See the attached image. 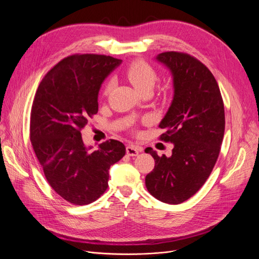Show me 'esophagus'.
<instances>
[{"mask_svg":"<svg viewBox=\"0 0 259 259\" xmlns=\"http://www.w3.org/2000/svg\"><path fill=\"white\" fill-rule=\"evenodd\" d=\"M141 148H139L138 146H134V145H128L126 148V152L129 156H137L139 155V153L141 152Z\"/></svg>","mask_w":259,"mask_h":259,"instance_id":"obj_1","label":"esophagus"}]
</instances>
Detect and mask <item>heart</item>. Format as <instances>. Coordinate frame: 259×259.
Returning a JSON list of instances; mask_svg holds the SVG:
<instances>
[{
    "label": "heart",
    "mask_w": 259,
    "mask_h": 259,
    "mask_svg": "<svg viewBox=\"0 0 259 259\" xmlns=\"http://www.w3.org/2000/svg\"><path fill=\"white\" fill-rule=\"evenodd\" d=\"M126 76L130 83L139 91L144 92L151 90L156 80V73L153 68L144 61H134L126 69ZM112 83H109L105 87V94L111 90Z\"/></svg>",
    "instance_id": "obj_1"
}]
</instances>
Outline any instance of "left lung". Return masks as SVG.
Masks as SVG:
<instances>
[{"label": "left lung", "instance_id": "8db88e82", "mask_svg": "<svg viewBox=\"0 0 259 259\" xmlns=\"http://www.w3.org/2000/svg\"><path fill=\"white\" fill-rule=\"evenodd\" d=\"M155 60L171 72L173 99L158 127L160 140L174 145L172 155L158 156L146 187L156 199L178 205L206 183L219 157L225 133V109L217 81L208 68L189 54L168 51Z\"/></svg>", "mask_w": 259, "mask_h": 259}]
</instances>
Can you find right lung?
<instances>
[{"instance_id": "right-lung-1", "label": "right lung", "mask_w": 259, "mask_h": 259, "mask_svg": "<svg viewBox=\"0 0 259 259\" xmlns=\"http://www.w3.org/2000/svg\"><path fill=\"white\" fill-rule=\"evenodd\" d=\"M121 60L101 54L65 58L45 75L30 115V141L51 188L72 205L97 200L108 188L109 169L126 153L109 140L92 150L80 130L99 110V92Z\"/></svg>"}]
</instances>
